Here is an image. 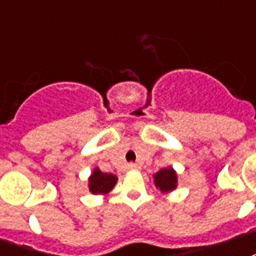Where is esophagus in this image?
<instances>
[{
    "mask_svg": "<svg viewBox=\"0 0 256 256\" xmlns=\"http://www.w3.org/2000/svg\"><path fill=\"white\" fill-rule=\"evenodd\" d=\"M128 170H136V168H138V166L134 163H130V164H128Z\"/></svg>",
    "mask_w": 256,
    "mask_h": 256,
    "instance_id": "obj_1",
    "label": "esophagus"
}]
</instances>
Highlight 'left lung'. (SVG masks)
I'll return each instance as SVG.
<instances>
[{"label":"left lung","instance_id":"obj_1","mask_svg":"<svg viewBox=\"0 0 256 256\" xmlns=\"http://www.w3.org/2000/svg\"><path fill=\"white\" fill-rule=\"evenodd\" d=\"M155 178V184L158 188H160L162 192H170L176 188V178L175 171L172 168H166V170H160L156 175H154Z\"/></svg>","mask_w":256,"mask_h":256}]
</instances>
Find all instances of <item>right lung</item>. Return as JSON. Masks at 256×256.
<instances>
[{"label":"right lung","mask_w":256,"mask_h":256,"mask_svg":"<svg viewBox=\"0 0 256 256\" xmlns=\"http://www.w3.org/2000/svg\"><path fill=\"white\" fill-rule=\"evenodd\" d=\"M116 182H117V176L112 175V174H104L96 168L89 178V188H90V192L94 194L108 193L110 189H113Z\"/></svg>","instance_id":"1"}]
</instances>
